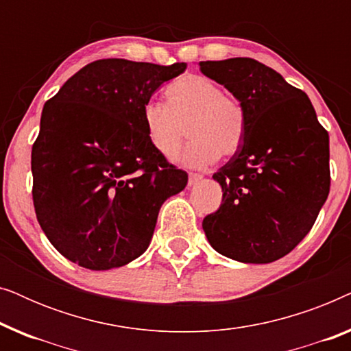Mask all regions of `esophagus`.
Segmentation results:
<instances>
[{"mask_svg": "<svg viewBox=\"0 0 351 351\" xmlns=\"http://www.w3.org/2000/svg\"><path fill=\"white\" fill-rule=\"evenodd\" d=\"M201 179H203V176L196 174V172H190V174H189V186L196 185Z\"/></svg>", "mask_w": 351, "mask_h": 351, "instance_id": "esophagus-1", "label": "esophagus"}]
</instances>
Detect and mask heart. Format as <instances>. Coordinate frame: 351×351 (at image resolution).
Instances as JSON below:
<instances>
[{
    "instance_id": "1",
    "label": "heart",
    "mask_w": 351,
    "mask_h": 351,
    "mask_svg": "<svg viewBox=\"0 0 351 351\" xmlns=\"http://www.w3.org/2000/svg\"><path fill=\"white\" fill-rule=\"evenodd\" d=\"M166 105L147 102L142 124L147 141L165 160L179 155L185 126L191 138L182 162L195 169L214 165L219 156H232L239 150L246 134L247 118L243 104L222 93L213 80L185 75L166 89Z\"/></svg>"
}]
</instances>
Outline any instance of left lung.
Masks as SVG:
<instances>
[{"label":"left lung","mask_w":351,"mask_h":351,"mask_svg":"<svg viewBox=\"0 0 351 351\" xmlns=\"http://www.w3.org/2000/svg\"><path fill=\"white\" fill-rule=\"evenodd\" d=\"M246 110L239 150L213 176L222 204L203 230L215 251L244 263H270L306 237L330 186L329 134L308 95L249 57L199 62Z\"/></svg>","instance_id":"1"}]
</instances>
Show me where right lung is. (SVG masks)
<instances>
[{
  "mask_svg": "<svg viewBox=\"0 0 351 351\" xmlns=\"http://www.w3.org/2000/svg\"><path fill=\"white\" fill-rule=\"evenodd\" d=\"M186 64L102 59L47 100L32 148L36 219L62 256L112 270L142 256L158 213L189 176L153 150L142 108Z\"/></svg>",
  "mask_w": 351,
  "mask_h": 351,
  "instance_id": "add662e5",
  "label": "right lung"
}]
</instances>
